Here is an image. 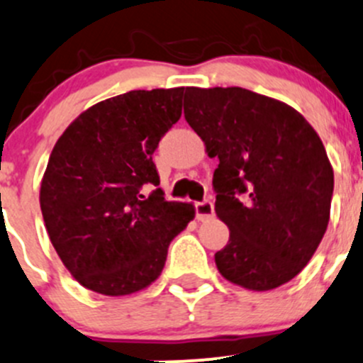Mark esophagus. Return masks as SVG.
I'll return each mask as SVG.
<instances>
[{
  "label": "esophagus",
  "instance_id": "34e87169",
  "mask_svg": "<svg viewBox=\"0 0 363 363\" xmlns=\"http://www.w3.org/2000/svg\"><path fill=\"white\" fill-rule=\"evenodd\" d=\"M213 215H215V206H213L211 201H203V203L196 204L197 220H206Z\"/></svg>",
  "mask_w": 363,
  "mask_h": 363
}]
</instances>
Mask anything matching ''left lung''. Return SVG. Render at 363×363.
Masks as SVG:
<instances>
[{
    "label": "left lung",
    "instance_id": "1",
    "mask_svg": "<svg viewBox=\"0 0 363 363\" xmlns=\"http://www.w3.org/2000/svg\"><path fill=\"white\" fill-rule=\"evenodd\" d=\"M183 113L220 160L215 211L229 227L220 274L265 292L295 278L330 218L334 169L311 124L292 106L241 87H186Z\"/></svg>",
    "mask_w": 363,
    "mask_h": 363
}]
</instances>
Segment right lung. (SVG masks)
Returning <instances> with one entry per match:
<instances>
[{
	"mask_svg": "<svg viewBox=\"0 0 363 363\" xmlns=\"http://www.w3.org/2000/svg\"><path fill=\"white\" fill-rule=\"evenodd\" d=\"M185 89L130 91L87 108L48 159L40 206L59 259L85 289L110 297L147 289L167 248L196 216L190 203L150 196L159 185L152 154L182 117Z\"/></svg>",
	"mask_w": 363,
	"mask_h": 363,
	"instance_id": "obj_1",
	"label": "right lung"
}]
</instances>
